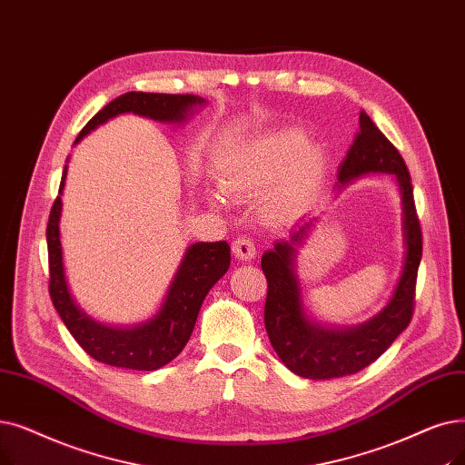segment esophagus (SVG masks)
Returning a JSON list of instances; mask_svg holds the SVG:
<instances>
[{"instance_id":"esophagus-1","label":"esophagus","mask_w":465,"mask_h":465,"mask_svg":"<svg viewBox=\"0 0 465 465\" xmlns=\"http://www.w3.org/2000/svg\"><path fill=\"white\" fill-rule=\"evenodd\" d=\"M232 251L235 254V258L239 260H245V262H251L254 256H256V245L254 241L251 237H245L241 235L237 237L233 243H232Z\"/></svg>"}]
</instances>
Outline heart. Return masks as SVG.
I'll return each instance as SVG.
<instances>
[{
  "label": "heart",
  "instance_id": "1",
  "mask_svg": "<svg viewBox=\"0 0 465 465\" xmlns=\"http://www.w3.org/2000/svg\"><path fill=\"white\" fill-rule=\"evenodd\" d=\"M322 178V153L306 144L298 129H275L237 148L222 167L220 184L230 195L249 197L268 192L266 207L275 218L296 214L315 193ZM213 203L224 197L213 193Z\"/></svg>",
  "mask_w": 465,
  "mask_h": 465
}]
</instances>
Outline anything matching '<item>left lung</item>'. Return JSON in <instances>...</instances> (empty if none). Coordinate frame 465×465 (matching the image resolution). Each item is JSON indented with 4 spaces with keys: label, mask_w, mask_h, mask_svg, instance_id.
Returning <instances> with one entry per match:
<instances>
[{
    "label": "left lung",
    "mask_w": 465,
    "mask_h": 465,
    "mask_svg": "<svg viewBox=\"0 0 465 465\" xmlns=\"http://www.w3.org/2000/svg\"><path fill=\"white\" fill-rule=\"evenodd\" d=\"M367 173L395 174L402 203V230H405V262L397 287L388 306L362 325L350 329L321 327L302 306L300 282L294 272L296 247L308 235L312 220H302L289 239L277 241L273 249L262 256V272L268 279L264 322L272 346L285 367L310 380L340 378L362 371L386 351L393 340L409 327L414 313V291L421 260V228L414 205L411 173L397 148L361 112L359 133L338 167V183Z\"/></svg>",
    "instance_id": "8db88e82"
}]
</instances>
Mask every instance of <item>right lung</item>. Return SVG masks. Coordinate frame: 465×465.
Segmentation results:
<instances>
[{
	"mask_svg": "<svg viewBox=\"0 0 465 465\" xmlns=\"http://www.w3.org/2000/svg\"><path fill=\"white\" fill-rule=\"evenodd\" d=\"M205 100L195 94H161V93H125L112 100L100 110L89 124L77 134L75 144L85 134L108 119L119 114H138L163 124H180L188 112L201 106ZM66 169L63 171L58 195L51 207L47 224V249H49V294L53 306L66 329L93 359L106 362L110 367L133 369V371H157L171 362L184 350L192 331L195 327L197 313L205 296L214 282L230 268V245L226 241L216 243L192 245L183 264H180L173 285L169 287L163 306L153 319L136 327H108L91 319L79 310L74 302L63 264V247H60V211H63V195Z\"/></svg>",
	"mask_w": 465,
	"mask_h": 465,
	"instance_id": "right-lung-1",
	"label": "right lung"
}]
</instances>
